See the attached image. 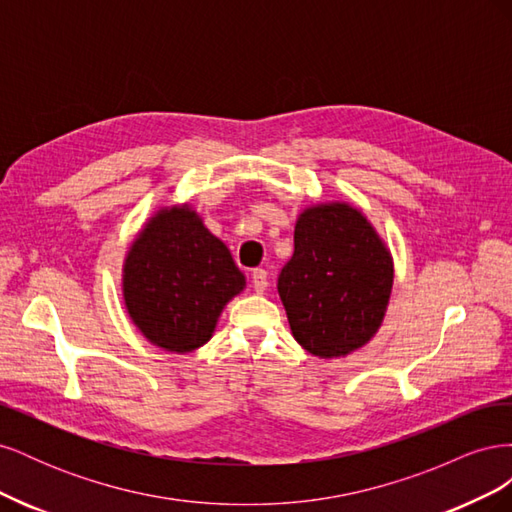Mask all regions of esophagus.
Instances as JSON below:
<instances>
[{"mask_svg": "<svg viewBox=\"0 0 512 512\" xmlns=\"http://www.w3.org/2000/svg\"><path fill=\"white\" fill-rule=\"evenodd\" d=\"M252 286L256 292H265L269 286V277L265 269H254L252 271Z\"/></svg>", "mask_w": 512, "mask_h": 512, "instance_id": "obj_1", "label": "esophagus"}]
</instances>
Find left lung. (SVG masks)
<instances>
[{
    "label": "left lung",
    "mask_w": 512,
    "mask_h": 512,
    "mask_svg": "<svg viewBox=\"0 0 512 512\" xmlns=\"http://www.w3.org/2000/svg\"><path fill=\"white\" fill-rule=\"evenodd\" d=\"M391 288V254L359 209L327 203L299 215L277 292L307 352L337 359L365 346L380 329Z\"/></svg>",
    "instance_id": "left-lung-1"
}]
</instances>
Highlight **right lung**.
Here are the masks:
<instances>
[{"label":"right lung","mask_w":512,"mask_h":512,"mask_svg":"<svg viewBox=\"0 0 512 512\" xmlns=\"http://www.w3.org/2000/svg\"><path fill=\"white\" fill-rule=\"evenodd\" d=\"M245 277L228 247L188 205L158 211L123 262L128 314L153 346L192 352L207 344Z\"/></svg>","instance_id":"obj_1"}]
</instances>
